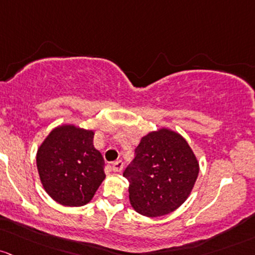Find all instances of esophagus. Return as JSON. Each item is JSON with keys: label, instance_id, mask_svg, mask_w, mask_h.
<instances>
[{"label": "esophagus", "instance_id": "esophagus-1", "mask_svg": "<svg viewBox=\"0 0 255 255\" xmlns=\"http://www.w3.org/2000/svg\"><path fill=\"white\" fill-rule=\"evenodd\" d=\"M122 169H123V162L121 161V159H119V161L114 162V164H113V170H114V172H121Z\"/></svg>", "mask_w": 255, "mask_h": 255}]
</instances>
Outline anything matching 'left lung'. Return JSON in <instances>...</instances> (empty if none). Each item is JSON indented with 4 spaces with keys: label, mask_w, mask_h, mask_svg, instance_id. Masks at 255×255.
<instances>
[{
    "label": "left lung",
    "mask_w": 255,
    "mask_h": 255,
    "mask_svg": "<svg viewBox=\"0 0 255 255\" xmlns=\"http://www.w3.org/2000/svg\"><path fill=\"white\" fill-rule=\"evenodd\" d=\"M198 175V162L185 139L169 129L149 133L123 172L130 205L146 217H162L183 205Z\"/></svg>",
    "instance_id": "8db88e82"
}]
</instances>
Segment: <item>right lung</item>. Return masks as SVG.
I'll return each mask as SVG.
<instances>
[{
	"label": "right lung",
	"instance_id": "right-lung-1",
	"mask_svg": "<svg viewBox=\"0 0 255 255\" xmlns=\"http://www.w3.org/2000/svg\"><path fill=\"white\" fill-rule=\"evenodd\" d=\"M92 130L74 126L55 128L37 151L42 185L63 206H85L105 179V162L93 145Z\"/></svg>",
	"mask_w": 255,
	"mask_h": 255
}]
</instances>
